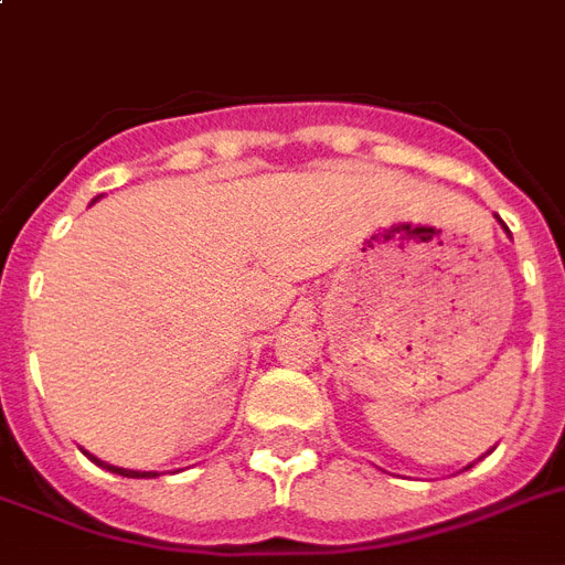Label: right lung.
<instances>
[{"mask_svg":"<svg viewBox=\"0 0 565 565\" xmlns=\"http://www.w3.org/2000/svg\"><path fill=\"white\" fill-rule=\"evenodd\" d=\"M84 455H87V451H84ZM93 460V463L96 466H105V469H110V472H117V475H122V478H154V475L158 472H135V469H119V466H110V463H102L99 457H93V455H87Z\"/></svg>","mask_w":565,"mask_h":565,"instance_id":"1","label":"right lung"}]
</instances>
